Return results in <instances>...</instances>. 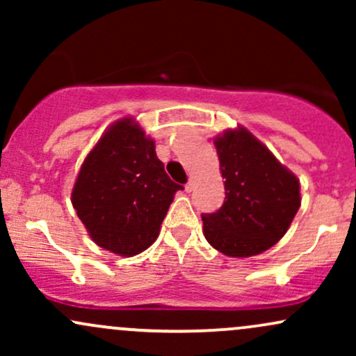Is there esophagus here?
I'll use <instances>...</instances> for the list:
<instances>
[{"instance_id": "1", "label": "esophagus", "mask_w": 356, "mask_h": 356, "mask_svg": "<svg viewBox=\"0 0 356 356\" xmlns=\"http://www.w3.org/2000/svg\"><path fill=\"white\" fill-rule=\"evenodd\" d=\"M194 189H195V181H194V179H189V182L186 184V191L192 192Z\"/></svg>"}]
</instances>
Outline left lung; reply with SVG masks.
Returning <instances> with one entry per match:
<instances>
[{
	"label": "left lung",
	"mask_w": 356,
	"mask_h": 356,
	"mask_svg": "<svg viewBox=\"0 0 356 356\" xmlns=\"http://www.w3.org/2000/svg\"><path fill=\"white\" fill-rule=\"evenodd\" d=\"M226 199L219 211L202 214L207 243L222 254L264 252L291 226L301 206L300 181L244 127L214 138Z\"/></svg>",
	"instance_id": "1"
}]
</instances>
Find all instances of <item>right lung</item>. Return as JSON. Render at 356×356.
Returning <instances> with one entry per match:
<instances>
[{"mask_svg": "<svg viewBox=\"0 0 356 356\" xmlns=\"http://www.w3.org/2000/svg\"><path fill=\"white\" fill-rule=\"evenodd\" d=\"M155 144L136 118L110 125L80 167L72 191L75 207L97 246L136 256L157 239L174 194Z\"/></svg>", "mask_w": 356, "mask_h": 356, "instance_id": "obj_1", "label": "right lung"}]
</instances>
